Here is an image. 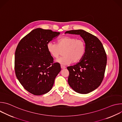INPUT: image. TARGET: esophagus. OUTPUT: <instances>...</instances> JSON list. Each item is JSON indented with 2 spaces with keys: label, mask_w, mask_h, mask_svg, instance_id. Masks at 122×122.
<instances>
[{
  "label": "esophagus",
  "mask_w": 122,
  "mask_h": 122,
  "mask_svg": "<svg viewBox=\"0 0 122 122\" xmlns=\"http://www.w3.org/2000/svg\"><path fill=\"white\" fill-rule=\"evenodd\" d=\"M61 68L62 69H64L66 68V67L64 66H63V65H61Z\"/></svg>",
  "instance_id": "34e87169"
}]
</instances>
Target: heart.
Returning a JSON list of instances; mask_svg holds the SVG:
<instances>
[{"mask_svg": "<svg viewBox=\"0 0 122 122\" xmlns=\"http://www.w3.org/2000/svg\"><path fill=\"white\" fill-rule=\"evenodd\" d=\"M47 49L50 55L56 59L63 51L64 56L56 60V62L62 65H67L71 62L77 63L83 57L86 51V44L82 39L65 36L57 41V44L49 42Z\"/></svg>", "mask_w": 122, "mask_h": 122, "instance_id": "obj_1", "label": "heart"}]
</instances>
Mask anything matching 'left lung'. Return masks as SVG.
I'll use <instances>...</instances> for the list:
<instances>
[{
    "label": "left lung",
    "instance_id": "left-lung-1",
    "mask_svg": "<svg viewBox=\"0 0 122 122\" xmlns=\"http://www.w3.org/2000/svg\"><path fill=\"white\" fill-rule=\"evenodd\" d=\"M80 35L86 44L83 57L76 65L67 67L68 83L75 92L88 94L101 83L107 64V55L99 40L83 30L67 31L65 34Z\"/></svg>",
    "mask_w": 122,
    "mask_h": 122
}]
</instances>
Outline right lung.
Returning <instances> with one entry per match:
<instances>
[{
	"instance_id": "obj_1",
	"label": "right lung",
	"mask_w": 122,
	"mask_h": 122,
	"mask_svg": "<svg viewBox=\"0 0 122 122\" xmlns=\"http://www.w3.org/2000/svg\"><path fill=\"white\" fill-rule=\"evenodd\" d=\"M59 34L49 29L36 28L17 45L14 60L16 77L24 88L34 95L50 91L61 71L60 64L54 63L47 49V44Z\"/></svg>"
}]
</instances>
